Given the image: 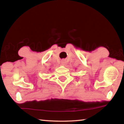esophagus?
<instances>
[{"label": "esophagus", "mask_w": 124, "mask_h": 124, "mask_svg": "<svg viewBox=\"0 0 124 124\" xmlns=\"http://www.w3.org/2000/svg\"><path fill=\"white\" fill-rule=\"evenodd\" d=\"M66 61H65V60L62 61H61V64H62V65H66Z\"/></svg>", "instance_id": "1"}]
</instances>
